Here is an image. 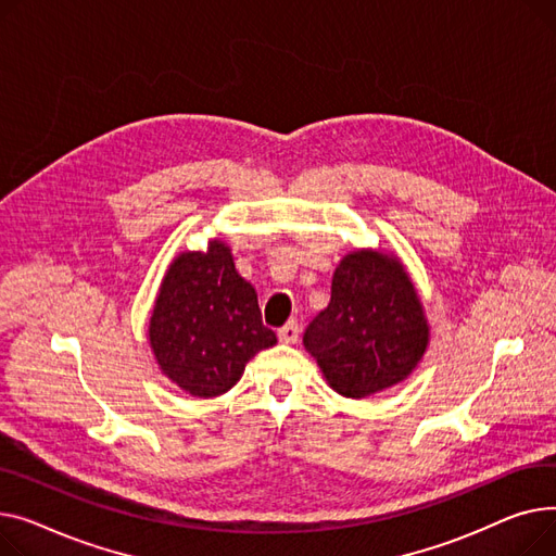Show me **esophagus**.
<instances>
[{
  "instance_id": "esophagus-1",
  "label": "esophagus",
  "mask_w": 556,
  "mask_h": 556,
  "mask_svg": "<svg viewBox=\"0 0 556 556\" xmlns=\"http://www.w3.org/2000/svg\"><path fill=\"white\" fill-rule=\"evenodd\" d=\"M301 337V328L296 320H289L287 325H282V328L278 330V339L280 343H296Z\"/></svg>"
}]
</instances>
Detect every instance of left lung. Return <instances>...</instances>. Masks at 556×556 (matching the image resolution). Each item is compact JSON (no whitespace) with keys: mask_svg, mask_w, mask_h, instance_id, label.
Returning <instances> with one entry per match:
<instances>
[{"mask_svg":"<svg viewBox=\"0 0 556 556\" xmlns=\"http://www.w3.org/2000/svg\"><path fill=\"white\" fill-rule=\"evenodd\" d=\"M337 393L362 400L404 381L429 343V325L400 260L354 251L332 278V299L303 334Z\"/></svg>","mask_w":556,"mask_h":556,"instance_id":"obj_1","label":"left lung"}]
</instances>
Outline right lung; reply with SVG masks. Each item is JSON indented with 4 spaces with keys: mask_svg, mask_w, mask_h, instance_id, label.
Masks as SVG:
<instances>
[{
    "mask_svg": "<svg viewBox=\"0 0 556 556\" xmlns=\"http://www.w3.org/2000/svg\"><path fill=\"white\" fill-rule=\"evenodd\" d=\"M150 345L161 372L194 397L233 388L255 352L276 345L257 293L233 265L231 249L181 253L161 282L150 318Z\"/></svg>",
    "mask_w": 556,
    "mask_h": 556,
    "instance_id": "add662e5",
    "label": "right lung"
}]
</instances>
